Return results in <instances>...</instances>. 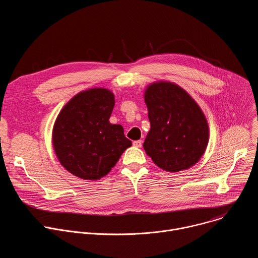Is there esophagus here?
Returning a JSON list of instances; mask_svg holds the SVG:
<instances>
[{
	"label": "esophagus",
	"mask_w": 258,
	"mask_h": 258,
	"mask_svg": "<svg viewBox=\"0 0 258 258\" xmlns=\"http://www.w3.org/2000/svg\"><path fill=\"white\" fill-rule=\"evenodd\" d=\"M133 145H134L135 147H137V148H142V146H143V141H141V140L134 141V142H133Z\"/></svg>",
	"instance_id": "34e87169"
}]
</instances>
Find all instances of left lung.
<instances>
[{
  "label": "left lung",
  "instance_id": "8db88e82",
  "mask_svg": "<svg viewBox=\"0 0 258 258\" xmlns=\"http://www.w3.org/2000/svg\"><path fill=\"white\" fill-rule=\"evenodd\" d=\"M144 98L151 123L143 145L147 155L168 172L197 164L209 143L208 121L198 103L178 85L166 81L149 85Z\"/></svg>",
  "mask_w": 258,
  "mask_h": 258
}]
</instances>
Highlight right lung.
I'll list each match as a JSON object with an SVG mask.
<instances>
[{"label":"right lung","mask_w":258,"mask_h":258,"mask_svg":"<svg viewBox=\"0 0 258 258\" xmlns=\"http://www.w3.org/2000/svg\"><path fill=\"white\" fill-rule=\"evenodd\" d=\"M114 103L110 90L92 88L75 95L58 113L53 150L73 175L85 180L102 178L132 146L123 127L109 122Z\"/></svg>","instance_id":"right-lung-1"}]
</instances>
